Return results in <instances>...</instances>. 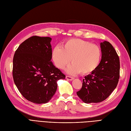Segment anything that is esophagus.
Masks as SVG:
<instances>
[{"label": "esophagus", "mask_w": 131, "mask_h": 131, "mask_svg": "<svg viewBox=\"0 0 131 131\" xmlns=\"http://www.w3.org/2000/svg\"><path fill=\"white\" fill-rule=\"evenodd\" d=\"M66 79H67V80H70V81H71V80H73V79H74L73 77H70V76H68V75H67L66 76Z\"/></svg>", "instance_id": "34e87169"}]
</instances>
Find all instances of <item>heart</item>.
Here are the masks:
<instances>
[{
	"mask_svg": "<svg viewBox=\"0 0 131 131\" xmlns=\"http://www.w3.org/2000/svg\"><path fill=\"white\" fill-rule=\"evenodd\" d=\"M101 54L98 45L80 39H69L62 47L55 46L52 51V59L58 68L63 69L70 61L72 63L67 69L71 74L92 72L100 62Z\"/></svg>",
	"mask_w": 131,
	"mask_h": 131,
	"instance_id": "obj_1",
	"label": "heart"
}]
</instances>
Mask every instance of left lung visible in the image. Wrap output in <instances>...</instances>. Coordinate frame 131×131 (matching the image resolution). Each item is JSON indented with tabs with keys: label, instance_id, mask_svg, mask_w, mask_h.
Returning a JSON list of instances; mask_svg holds the SVG:
<instances>
[{
	"label": "left lung",
	"instance_id": "8db88e82",
	"mask_svg": "<svg viewBox=\"0 0 131 131\" xmlns=\"http://www.w3.org/2000/svg\"><path fill=\"white\" fill-rule=\"evenodd\" d=\"M102 59L94 71L85 77L78 97L85 103L104 101L116 88L120 78V59L111 43H101Z\"/></svg>",
	"mask_w": 131,
	"mask_h": 131
}]
</instances>
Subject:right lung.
Instances as JSON below:
<instances>
[{
	"label": "right lung",
	"instance_id": "obj_1",
	"mask_svg": "<svg viewBox=\"0 0 131 131\" xmlns=\"http://www.w3.org/2000/svg\"><path fill=\"white\" fill-rule=\"evenodd\" d=\"M51 39L33 36L15 51L13 75L15 84L26 100L46 103L56 93L57 81L66 78L52 62Z\"/></svg>",
	"mask_w": 131,
	"mask_h": 131
}]
</instances>
